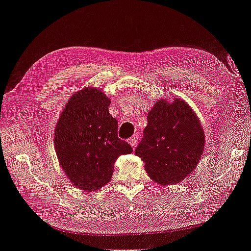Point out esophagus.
<instances>
[{"label":"esophagus","instance_id":"obj_1","mask_svg":"<svg viewBox=\"0 0 251 251\" xmlns=\"http://www.w3.org/2000/svg\"><path fill=\"white\" fill-rule=\"evenodd\" d=\"M127 141L131 144L132 148H136V146H137V142H138V137L137 136H133V137H131Z\"/></svg>","mask_w":251,"mask_h":251}]
</instances>
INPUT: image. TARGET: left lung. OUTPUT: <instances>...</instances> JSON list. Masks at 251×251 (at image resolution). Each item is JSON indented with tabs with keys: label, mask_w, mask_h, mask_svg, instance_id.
I'll list each match as a JSON object with an SVG mask.
<instances>
[{
	"label": "left lung",
	"mask_w": 251,
	"mask_h": 251,
	"mask_svg": "<svg viewBox=\"0 0 251 251\" xmlns=\"http://www.w3.org/2000/svg\"><path fill=\"white\" fill-rule=\"evenodd\" d=\"M204 132L198 117L179 98L158 101L148 114V126L135 150L151 179L159 184H176L199 163Z\"/></svg>",
	"instance_id": "8db88e82"
}]
</instances>
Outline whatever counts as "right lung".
Wrapping results in <instances>:
<instances>
[{
    "instance_id": "add662e5",
    "label": "right lung",
    "mask_w": 251,
    "mask_h": 251,
    "mask_svg": "<svg viewBox=\"0 0 251 251\" xmlns=\"http://www.w3.org/2000/svg\"><path fill=\"white\" fill-rule=\"evenodd\" d=\"M111 100L100 90L86 88L74 94L59 117L54 146L71 183L93 192L110 182L114 163L133 151L117 135L118 121L111 116Z\"/></svg>"
}]
</instances>
